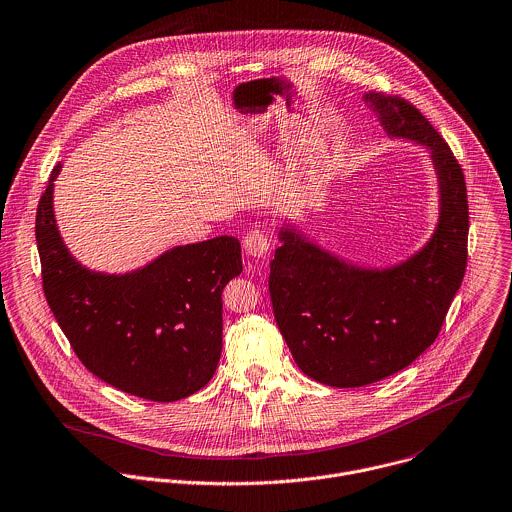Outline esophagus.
<instances>
[{
	"mask_svg": "<svg viewBox=\"0 0 512 512\" xmlns=\"http://www.w3.org/2000/svg\"><path fill=\"white\" fill-rule=\"evenodd\" d=\"M244 252L252 258H266L270 252V236L264 228H252L246 236H244Z\"/></svg>",
	"mask_w": 512,
	"mask_h": 512,
	"instance_id": "1",
	"label": "esophagus"
}]
</instances>
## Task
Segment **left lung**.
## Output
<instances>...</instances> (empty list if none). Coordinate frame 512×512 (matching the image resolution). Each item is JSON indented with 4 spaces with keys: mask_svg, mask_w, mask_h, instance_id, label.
Returning <instances> with one entry per match:
<instances>
[{
    "mask_svg": "<svg viewBox=\"0 0 512 512\" xmlns=\"http://www.w3.org/2000/svg\"><path fill=\"white\" fill-rule=\"evenodd\" d=\"M365 103L391 137L431 151L441 212L427 246L387 270H363L282 228L268 290L276 324L298 367L332 387H363L413 363L437 340L467 268L465 174L415 105L369 91Z\"/></svg>",
    "mask_w": 512,
    "mask_h": 512,
    "instance_id": "obj_1",
    "label": "left lung"
}]
</instances>
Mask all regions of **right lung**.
Wrapping results in <instances>:
<instances>
[{"mask_svg":"<svg viewBox=\"0 0 512 512\" xmlns=\"http://www.w3.org/2000/svg\"><path fill=\"white\" fill-rule=\"evenodd\" d=\"M37 204L35 240L47 304L81 363L105 383L149 401L202 389L222 351V290L242 272L240 242L218 236L176 246L125 276L91 272L65 248L53 180Z\"/></svg>","mask_w":512,"mask_h":512,"instance_id":"right-lung-1","label":"right lung"}]
</instances>
